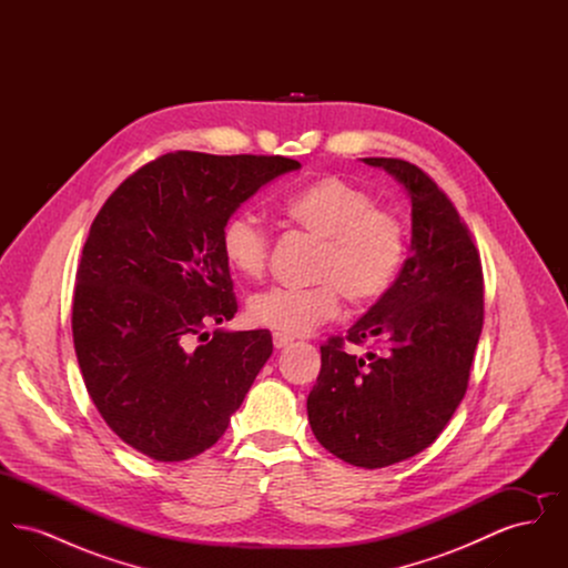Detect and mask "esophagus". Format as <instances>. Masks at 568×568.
Instances as JSON below:
<instances>
[{
	"label": "esophagus",
	"instance_id": "esophagus-1",
	"mask_svg": "<svg viewBox=\"0 0 568 568\" xmlns=\"http://www.w3.org/2000/svg\"><path fill=\"white\" fill-rule=\"evenodd\" d=\"M272 345H274V349H285V347L292 345V338L283 336V334H274L272 336Z\"/></svg>",
	"mask_w": 568,
	"mask_h": 568
}]
</instances>
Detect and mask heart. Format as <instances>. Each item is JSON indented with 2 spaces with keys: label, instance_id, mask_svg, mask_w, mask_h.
<instances>
[{
  "label": "heart",
  "instance_id": "1",
  "mask_svg": "<svg viewBox=\"0 0 568 568\" xmlns=\"http://www.w3.org/2000/svg\"><path fill=\"white\" fill-rule=\"evenodd\" d=\"M283 211L304 232L324 243L308 290L271 287L246 302V320L283 336H304L334 320L341 294L352 304H371L385 296L406 260L405 223L377 209L371 191L341 176H324L283 200ZM225 264L244 278L262 276L271 257V232L246 209L221 227Z\"/></svg>",
  "mask_w": 568,
  "mask_h": 568
}]
</instances>
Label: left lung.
<instances>
[{"mask_svg": "<svg viewBox=\"0 0 568 568\" xmlns=\"http://www.w3.org/2000/svg\"><path fill=\"white\" fill-rule=\"evenodd\" d=\"M392 174L410 200V257L394 287L341 338L322 347V373L306 410L329 454L383 468L430 447L456 413L484 327V274L470 232L449 197L413 163L364 158Z\"/></svg>", "mask_w": 568, "mask_h": 568, "instance_id": "8db88e82", "label": "left lung"}]
</instances>
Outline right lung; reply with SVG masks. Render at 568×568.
I'll return each mask as SVG.
<instances>
[{"instance_id": "1", "label": "right lung", "mask_w": 568, "mask_h": 568, "mask_svg": "<svg viewBox=\"0 0 568 568\" xmlns=\"http://www.w3.org/2000/svg\"><path fill=\"white\" fill-rule=\"evenodd\" d=\"M296 160L176 151L125 179L82 246L72 334L110 430L158 462L190 459L227 430L272 353L268 329L209 324L236 313L221 227Z\"/></svg>"}]
</instances>
